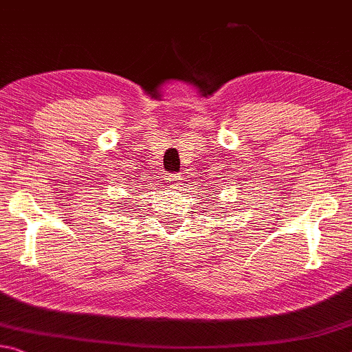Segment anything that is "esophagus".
<instances>
[{"label": "esophagus", "instance_id": "1", "mask_svg": "<svg viewBox=\"0 0 352 352\" xmlns=\"http://www.w3.org/2000/svg\"><path fill=\"white\" fill-rule=\"evenodd\" d=\"M167 180H169L170 186H177V185H180V175H178V174H170V175H167Z\"/></svg>", "mask_w": 352, "mask_h": 352}]
</instances>
